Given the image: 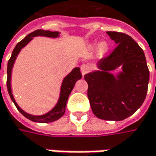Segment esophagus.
I'll return each mask as SVG.
<instances>
[{
    "mask_svg": "<svg viewBox=\"0 0 156 156\" xmlns=\"http://www.w3.org/2000/svg\"><path fill=\"white\" fill-rule=\"evenodd\" d=\"M80 69H81V73H82V75L84 76L85 73H87L88 71L90 70V67L87 65H82L80 66Z\"/></svg>",
    "mask_w": 156,
    "mask_h": 156,
    "instance_id": "34e87169",
    "label": "esophagus"
}]
</instances>
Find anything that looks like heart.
Wrapping results in <instances>:
<instances>
[{"instance_id":"obj_1","label":"heart","mask_w":156,"mask_h":156,"mask_svg":"<svg viewBox=\"0 0 156 156\" xmlns=\"http://www.w3.org/2000/svg\"><path fill=\"white\" fill-rule=\"evenodd\" d=\"M93 46L98 48L99 51H101V52H105L108 50V46H107V44L105 42H103V43H94Z\"/></svg>"}]
</instances>
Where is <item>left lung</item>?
Segmentation results:
<instances>
[{
  "label": "left lung",
  "mask_w": 156,
  "mask_h": 156,
  "mask_svg": "<svg viewBox=\"0 0 156 156\" xmlns=\"http://www.w3.org/2000/svg\"><path fill=\"white\" fill-rule=\"evenodd\" d=\"M117 44L107 58L97 64L98 70L85 75L87 95L92 112L105 120H123L143 104L147 92L149 71L145 54L131 37L124 33L107 31ZM120 67L122 71H112Z\"/></svg>",
  "instance_id": "left-lung-1"
}]
</instances>
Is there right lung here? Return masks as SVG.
Instances as JSON below:
<instances>
[{"mask_svg": "<svg viewBox=\"0 0 156 156\" xmlns=\"http://www.w3.org/2000/svg\"><path fill=\"white\" fill-rule=\"evenodd\" d=\"M60 35V32L58 31H50V30H37L34 31L30 34H29L27 37L19 42L16 45L14 51L12 52L10 59L9 60L8 63V69H7V74H8V78H7V87H8V91L9 94L10 96L11 100L14 102L15 105L16 106L18 111L21 112L24 117L29 119L31 121L34 122H38V123H49V122H53L58 120V119H60L65 112L66 109V102L68 100L69 95L71 94V91L73 90V87L76 84V82L81 79L82 75L80 72V68L76 67L74 68L72 71L64 78L61 88H60V93H59V98H58V102L55 105V106L50 110L48 112L42 114V115H33L30 114L28 112L23 111L16 103V99L14 98V95L12 93V88H11V77H12V70L15 65L16 59L18 54L20 53V51H22V49H23L24 47L30 42L31 40L36 37H51V38H58Z\"/></svg>", "mask_w": 156, "mask_h": 156, "instance_id": "right-lung-1", "label": "right lung"}]
</instances>
